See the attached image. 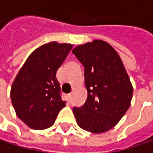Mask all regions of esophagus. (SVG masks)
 Returning a JSON list of instances; mask_svg holds the SVG:
<instances>
[{"label": "esophagus", "mask_w": 153, "mask_h": 153, "mask_svg": "<svg viewBox=\"0 0 153 153\" xmlns=\"http://www.w3.org/2000/svg\"><path fill=\"white\" fill-rule=\"evenodd\" d=\"M68 96H69V98L71 99V96H72V93H70V94H68Z\"/></svg>", "instance_id": "esophagus-1"}]
</instances>
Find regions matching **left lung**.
Instances as JSON below:
<instances>
[{
    "label": "left lung",
    "instance_id": "8db88e82",
    "mask_svg": "<svg viewBox=\"0 0 153 153\" xmlns=\"http://www.w3.org/2000/svg\"><path fill=\"white\" fill-rule=\"evenodd\" d=\"M84 66L88 90L85 104L73 108L77 124L94 134L115 127L129 108L133 86L120 56L102 40L76 46L72 50Z\"/></svg>",
    "mask_w": 153,
    "mask_h": 153
}]
</instances>
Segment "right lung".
Masks as SVG:
<instances>
[{
  "mask_svg": "<svg viewBox=\"0 0 153 153\" xmlns=\"http://www.w3.org/2000/svg\"><path fill=\"white\" fill-rule=\"evenodd\" d=\"M73 44L50 42L33 51L17 74L10 96L16 115L33 129H45L55 122L65 102L59 94L56 72Z\"/></svg>",
  "mask_w": 153,
  "mask_h": 153,
  "instance_id": "add662e5",
  "label": "right lung"
}]
</instances>
